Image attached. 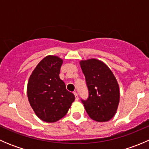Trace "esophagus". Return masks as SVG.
<instances>
[{"label":"esophagus","mask_w":149,"mask_h":149,"mask_svg":"<svg viewBox=\"0 0 149 149\" xmlns=\"http://www.w3.org/2000/svg\"><path fill=\"white\" fill-rule=\"evenodd\" d=\"M73 94H74L76 100V101H78V100H79V95H78V93L77 92H73Z\"/></svg>","instance_id":"obj_1"}]
</instances>
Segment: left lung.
Wrapping results in <instances>:
<instances>
[{
	"label": "left lung",
	"instance_id": "left-lung-1",
	"mask_svg": "<svg viewBox=\"0 0 149 149\" xmlns=\"http://www.w3.org/2000/svg\"><path fill=\"white\" fill-rule=\"evenodd\" d=\"M88 90L86 100H81L91 119L107 122L116 113L120 101L118 81L110 69L97 59L80 63Z\"/></svg>",
	"mask_w": 149,
	"mask_h": 149
}]
</instances>
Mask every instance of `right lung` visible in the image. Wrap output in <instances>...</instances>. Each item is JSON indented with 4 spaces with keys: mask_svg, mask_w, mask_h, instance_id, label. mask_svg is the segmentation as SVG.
I'll use <instances>...</instances> for the list:
<instances>
[{
    "mask_svg": "<svg viewBox=\"0 0 149 149\" xmlns=\"http://www.w3.org/2000/svg\"><path fill=\"white\" fill-rule=\"evenodd\" d=\"M63 61L49 55L42 60L29 79V102L42 120L54 123L66 115L75 100L74 94L68 91L60 79Z\"/></svg>",
    "mask_w": 149,
    "mask_h": 149,
    "instance_id": "right-lung-1",
    "label": "right lung"
}]
</instances>
